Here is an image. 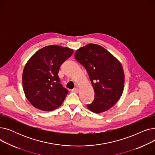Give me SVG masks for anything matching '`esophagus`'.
Instances as JSON below:
<instances>
[{
  "label": "esophagus",
  "mask_w": 155,
  "mask_h": 155,
  "mask_svg": "<svg viewBox=\"0 0 155 155\" xmlns=\"http://www.w3.org/2000/svg\"><path fill=\"white\" fill-rule=\"evenodd\" d=\"M71 91H72L73 92H74V93L77 94V93H78L79 90H78V88H73Z\"/></svg>",
  "instance_id": "obj_1"
}]
</instances>
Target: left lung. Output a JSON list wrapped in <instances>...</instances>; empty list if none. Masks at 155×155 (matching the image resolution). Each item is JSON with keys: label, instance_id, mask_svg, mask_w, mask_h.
<instances>
[{"label": "left lung", "instance_id": "1", "mask_svg": "<svg viewBox=\"0 0 155 155\" xmlns=\"http://www.w3.org/2000/svg\"><path fill=\"white\" fill-rule=\"evenodd\" d=\"M76 60L85 68L95 92L94 102L88 109L99 114L114 105L123 94L124 73L120 62L107 50L96 44L80 48Z\"/></svg>", "mask_w": 155, "mask_h": 155}]
</instances>
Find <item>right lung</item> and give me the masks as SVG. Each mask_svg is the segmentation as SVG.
Returning <instances> with one entry per match:
<instances>
[{
  "label": "right lung",
  "mask_w": 155,
  "mask_h": 155,
  "mask_svg": "<svg viewBox=\"0 0 155 155\" xmlns=\"http://www.w3.org/2000/svg\"><path fill=\"white\" fill-rule=\"evenodd\" d=\"M73 52L67 47L46 46L28 61L22 73L23 91L35 108L51 111L62 104L68 92L60 84L58 72Z\"/></svg>",
  "instance_id": "add662e5"
}]
</instances>
